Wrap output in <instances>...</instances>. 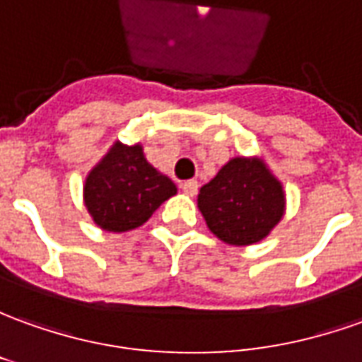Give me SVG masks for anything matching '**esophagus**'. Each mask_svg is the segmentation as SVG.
Segmentation results:
<instances>
[{"instance_id": "esophagus-1", "label": "esophagus", "mask_w": 362, "mask_h": 362, "mask_svg": "<svg viewBox=\"0 0 362 362\" xmlns=\"http://www.w3.org/2000/svg\"><path fill=\"white\" fill-rule=\"evenodd\" d=\"M181 189H183V193L189 197L197 195V191H199V183H197L195 179H191V181H185V183H181Z\"/></svg>"}]
</instances>
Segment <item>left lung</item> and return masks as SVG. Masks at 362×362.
<instances>
[{
  "label": "left lung",
  "mask_w": 362,
  "mask_h": 362,
  "mask_svg": "<svg viewBox=\"0 0 362 362\" xmlns=\"http://www.w3.org/2000/svg\"><path fill=\"white\" fill-rule=\"evenodd\" d=\"M199 209L223 243L248 246L266 238L284 214V191L262 159L234 157L201 187Z\"/></svg>",
  "instance_id": "left-lung-1"
}]
</instances>
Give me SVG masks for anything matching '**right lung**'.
Returning a JSON list of instances; mask_svg holds the SVG:
<instances>
[{
  "instance_id": "right-lung-1",
  "label": "right lung",
  "mask_w": 362,
  "mask_h": 362,
  "mask_svg": "<svg viewBox=\"0 0 362 362\" xmlns=\"http://www.w3.org/2000/svg\"><path fill=\"white\" fill-rule=\"evenodd\" d=\"M175 193V183L149 165L141 146L116 144L86 177L84 203L100 228L126 233L141 226Z\"/></svg>"
}]
</instances>
